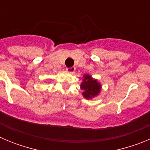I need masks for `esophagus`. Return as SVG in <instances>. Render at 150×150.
I'll list each match as a JSON object with an SVG mask.
<instances>
[{
	"label": "esophagus",
	"instance_id": "1",
	"mask_svg": "<svg viewBox=\"0 0 150 150\" xmlns=\"http://www.w3.org/2000/svg\"><path fill=\"white\" fill-rule=\"evenodd\" d=\"M75 70H76V68H75L74 67H69V68L66 69V71H67V73H71V74H73V73L75 71Z\"/></svg>",
	"mask_w": 150,
	"mask_h": 150
}]
</instances>
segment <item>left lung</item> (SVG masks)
I'll use <instances>...</instances> for the list:
<instances>
[{"label":"left lung","instance_id":"1","mask_svg":"<svg viewBox=\"0 0 150 150\" xmlns=\"http://www.w3.org/2000/svg\"><path fill=\"white\" fill-rule=\"evenodd\" d=\"M83 82L80 84V88L83 90L82 95L87 100H91L98 96L101 91V83L95 79L90 74H84L83 76Z\"/></svg>","mask_w":150,"mask_h":150}]
</instances>
